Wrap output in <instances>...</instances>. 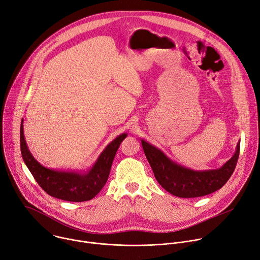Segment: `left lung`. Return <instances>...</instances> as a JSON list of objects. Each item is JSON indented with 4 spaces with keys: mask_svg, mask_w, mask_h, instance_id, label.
I'll return each instance as SVG.
<instances>
[{
    "mask_svg": "<svg viewBox=\"0 0 260 260\" xmlns=\"http://www.w3.org/2000/svg\"><path fill=\"white\" fill-rule=\"evenodd\" d=\"M141 143L157 182L168 192L184 199L204 197L220 189L233 175L240 154L239 142L233 157L219 169L194 171L173 161L145 140Z\"/></svg>",
    "mask_w": 260,
    "mask_h": 260,
    "instance_id": "left-lung-1",
    "label": "left lung"
}]
</instances>
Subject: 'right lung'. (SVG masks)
Wrapping results in <instances>:
<instances>
[{
    "label": "right lung",
    "instance_id": "right-lung-1",
    "mask_svg": "<svg viewBox=\"0 0 260 260\" xmlns=\"http://www.w3.org/2000/svg\"><path fill=\"white\" fill-rule=\"evenodd\" d=\"M126 136L123 133L109 143L92 167L84 172L51 170L39 164L28 150L22 123L20 150L25 166L46 193L62 201L79 203L93 199L105 186L119 145Z\"/></svg>",
    "mask_w": 260,
    "mask_h": 260
}]
</instances>
